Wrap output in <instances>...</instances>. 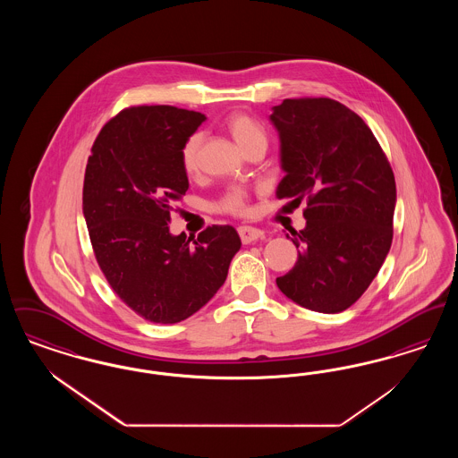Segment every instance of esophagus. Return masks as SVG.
<instances>
[{
  "label": "esophagus",
  "mask_w": 458,
  "mask_h": 458,
  "mask_svg": "<svg viewBox=\"0 0 458 458\" xmlns=\"http://www.w3.org/2000/svg\"><path fill=\"white\" fill-rule=\"evenodd\" d=\"M239 237L242 243H254L256 240L264 237V232H261L259 228H254V226H240Z\"/></svg>",
  "instance_id": "34e87169"
}]
</instances>
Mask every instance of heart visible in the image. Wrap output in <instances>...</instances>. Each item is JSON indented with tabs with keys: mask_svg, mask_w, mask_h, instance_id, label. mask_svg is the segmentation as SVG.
Instances as JSON below:
<instances>
[{
	"mask_svg": "<svg viewBox=\"0 0 458 458\" xmlns=\"http://www.w3.org/2000/svg\"><path fill=\"white\" fill-rule=\"evenodd\" d=\"M225 129L235 139V142L247 153L250 148L267 142L266 131L261 125L247 113H232L225 118ZM202 146V133L196 131L187 137L180 149V163L183 172L192 176L199 172V154ZM250 192L243 187H232L216 202L219 213L232 215V216H243L249 211Z\"/></svg>",
	"mask_w": 458,
	"mask_h": 458,
	"instance_id": "b5f03b06",
	"label": "heart"
}]
</instances>
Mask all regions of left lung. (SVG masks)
<instances>
[{
	"mask_svg": "<svg viewBox=\"0 0 458 458\" xmlns=\"http://www.w3.org/2000/svg\"><path fill=\"white\" fill-rule=\"evenodd\" d=\"M271 122L286 172L276 196L307 202V226L292 230L299 258L276 284L305 309L342 312L368 290L392 247L390 161L366 122L329 98L284 99Z\"/></svg>",
	"mask_w": 458,
	"mask_h": 458,
	"instance_id": "obj_1",
	"label": "left lung"
}]
</instances>
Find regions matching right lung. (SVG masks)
<instances>
[{"mask_svg": "<svg viewBox=\"0 0 458 458\" xmlns=\"http://www.w3.org/2000/svg\"><path fill=\"white\" fill-rule=\"evenodd\" d=\"M204 120L166 105L122 109L89 156L82 208L96 261L122 302L151 323H180L208 304L242 245L230 225L208 226L192 245L168 228L189 189L180 149Z\"/></svg>", "mask_w": 458, "mask_h": 458, "instance_id": "obj_1", "label": "right lung"}]
</instances>
